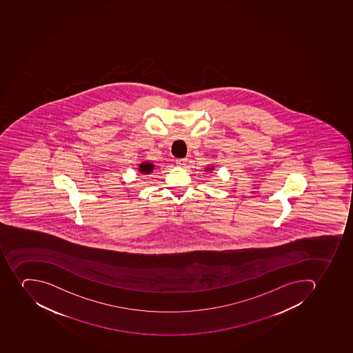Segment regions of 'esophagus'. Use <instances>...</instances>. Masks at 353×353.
<instances>
[{
  "mask_svg": "<svg viewBox=\"0 0 353 353\" xmlns=\"http://www.w3.org/2000/svg\"><path fill=\"white\" fill-rule=\"evenodd\" d=\"M176 161V164L178 165H180V167H182V165H185L186 161H188V159L183 158V159H176L175 160Z\"/></svg>",
  "mask_w": 353,
  "mask_h": 353,
  "instance_id": "1",
  "label": "esophagus"
}]
</instances>
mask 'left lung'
Returning a JSON list of instances; mask_svg holds the SVG:
<instances>
[{
    "label": "left lung",
    "mask_w": 353,
    "mask_h": 353,
    "mask_svg": "<svg viewBox=\"0 0 353 353\" xmlns=\"http://www.w3.org/2000/svg\"><path fill=\"white\" fill-rule=\"evenodd\" d=\"M213 169V167H211V168H206V171H208V170H212Z\"/></svg>",
    "instance_id": "left-lung-1"
}]
</instances>
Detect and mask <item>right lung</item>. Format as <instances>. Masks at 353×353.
Wrapping results in <instances>:
<instances>
[{
  "instance_id": "1",
  "label": "right lung",
  "mask_w": 353,
  "mask_h": 353,
  "mask_svg": "<svg viewBox=\"0 0 353 353\" xmlns=\"http://www.w3.org/2000/svg\"><path fill=\"white\" fill-rule=\"evenodd\" d=\"M153 170H154V165L150 162H142L138 168V171L142 174H149L152 172Z\"/></svg>"
}]
</instances>
